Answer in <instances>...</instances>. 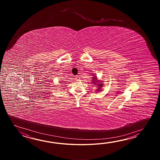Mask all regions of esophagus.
Segmentation results:
<instances>
[{
  "instance_id": "1",
  "label": "esophagus",
  "mask_w": 160,
  "mask_h": 160,
  "mask_svg": "<svg viewBox=\"0 0 160 160\" xmlns=\"http://www.w3.org/2000/svg\"><path fill=\"white\" fill-rule=\"evenodd\" d=\"M75 80H76V81H79V77H78V75H77V76H76V77H75Z\"/></svg>"
}]
</instances>
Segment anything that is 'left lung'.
I'll return each instance as SVG.
<instances>
[{
	"label": "left lung",
	"instance_id": "1",
	"mask_svg": "<svg viewBox=\"0 0 160 160\" xmlns=\"http://www.w3.org/2000/svg\"><path fill=\"white\" fill-rule=\"evenodd\" d=\"M95 78H94V77H92L93 78V79H95V81H94V83H98V82H101L100 81H97V78H95L96 77H94ZM98 86L99 88H101V86H102V83H99L98 85H97ZM101 90H99V89H98V90H97L96 91H100Z\"/></svg>",
	"mask_w": 160,
	"mask_h": 160
}]
</instances>
